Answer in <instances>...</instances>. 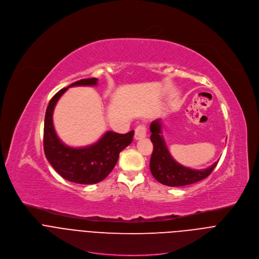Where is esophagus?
Returning a JSON list of instances; mask_svg holds the SVG:
<instances>
[{
    "label": "esophagus",
    "mask_w": 259,
    "mask_h": 259,
    "mask_svg": "<svg viewBox=\"0 0 259 259\" xmlns=\"http://www.w3.org/2000/svg\"><path fill=\"white\" fill-rule=\"evenodd\" d=\"M146 136V127L145 125H138L136 128H135V139L138 140V139H141L143 137Z\"/></svg>",
    "instance_id": "obj_1"
}]
</instances>
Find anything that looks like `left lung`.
Segmentation results:
<instances>
[{
  "label": "left lung",
  "mask_w": 259,
  "mask_h": 259,
  "mask_svg": "<svg viewBox=\"0 0 259 259\" xmlns=\"http://www.w3.org/2000/svg\"><path fill=\"white\" fill-rule=\"evenodd\" d=\"M150 130L152 132L151 140L154 145L150 168L153 176L162 184L168 187L188 186V184H192L206 178L216 167L218 161L212 166L202 170L191 169L180 165L172 158L167 149L162 135L161 120L158 119L152 122Z\"/></svg>",
  "instance_id": "left-lung-1"
}]
</instances>
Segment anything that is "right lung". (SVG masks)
<instances>
[{
    "label": "right lung",
    "instance_id": "1",
    "mask_svg": "<svg viewBox=\"0 0 259 259\" xmlns=\"http://www.w3.org/2000/svg\"><path fill=\"white\" fill-rule=\"evenodd\" d=\"M97 79H83L58 91L50 100L45 115L44 152L48 162L64 179L94 184L103 180L116 166L120 153L133 140L134 131L119 134L107 131L97 142L85 147L65 145L57 136L53 126V110L61 95L75 86H96Z\"/></svg>",
    "mask_w": 259,
    "mask_h": 259
}]
</instances>
